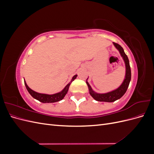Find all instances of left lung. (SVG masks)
Segmentation results:
<instances>
[{
	"label": "left lung",
	"instance_id": "8db88e82",
	"mask_svg": "<svg viewBox=\"0 0 154 154\" xmlns=\"http://www.w3.org/2000/svg\"><path fill=\"white\" fill-rule=\"evenodd\" d=\"M113 44L114 47L119 51L121 57H122L124 61L125 66V76L122 83L118 88L105 93H97L93 90L88 82V77L86 80V83L88 86L90 94L95 100L98 101L114 102L120 99L125 94V92L128 87L130 80H131V69H130L128 57L125 53V51L122 46L114 42H113Z\"/></svg>",
	"mask_w": 154,
	"mask_h": 154
}]
</instances>
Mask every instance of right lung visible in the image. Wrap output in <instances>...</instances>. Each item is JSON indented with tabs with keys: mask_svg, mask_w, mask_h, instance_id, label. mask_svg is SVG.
<instances>
[{
	"mask_svg": "<svg viewBox=\"0 0 154 154\" xmlns=\"http://www.w3.org/2000/svg\"><path fill=\"white\" fill-rule=\"evenodd\" d=\"M77 74H75V75L73 76L72 78L71 82H69L68 84L63 88V89L61 91L59 92L55 93V94H43V93H39L34 91L33 90H32L31 88H30L28 85H27V83L24 80V83L26 87L27 88V91L29 92L31 96L33 97V98L38 100L39 101L42 102V103H54V102H57L60 100H62L63 99V97L65 96L66 95V94L68 92L69 88L71 83H72V81H74L77 77Z\"/></svg>",
	"mask_w": 154,
	"mask_h": 154,
	"instance_id": "1",
	"label": "right lung"
}]
</instances>
